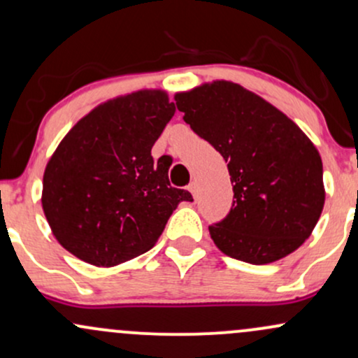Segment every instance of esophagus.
Instances as JSON below:
<instances>
[{
    "label": "esophagus",
    "mask_w": 358,
    "mask_h": 358,
    "mask_svg": "<svg viewBox=\"0 0 358 358\" xmlns=\"http://www.w3.org/2000/svg\"><path fill=\"white\" fill-rule=\"evenodd\" d=\"M188 192H190L193 196L196 195V183H195V182H192L190 185H188Z\"/></svg>",
    "instance_id": "obj_1"
}]
</instances>
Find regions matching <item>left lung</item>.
Wrapping results in <instances>:
<instances>
[{"label": "left lung", "instance_id": "left-lung-1", "mask_svg": "<svg viewBox=\"0 0 358 358\" xmlns=\"http://www.w3.org/2000/svg\"><path fill=\"white\" fill-rule=\"evenodd\" d=\"M193 133L222 155L234 200L208 225L222 252L249 264L286 257L313 232L324 203L320 153L286 114L239 84L217 80L175 96Z\"/></svg>", "mask_w": 358, "mask_h": 358}]
</instances>
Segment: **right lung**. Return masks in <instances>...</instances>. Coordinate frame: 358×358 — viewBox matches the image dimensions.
<instances>
[{
    "label": "right lung",
    "mask_w": 358,
    "mask_h": 358,
    "mask_svg": "<svg viewBox=\"0 0 358 358\" xmlns=\"http://www.w3.org/2000/svg\"><path fill=\"white\" fill-rule=\"evenodd\" d=\"M175 114L163 90L97 106L62 139L45 168L42 205L62 248L94 266L121 264L159 239L192 193L170 185L151 148Z\"/></svg>",
    "instance_id": "add662e5"
}]
</instances>
